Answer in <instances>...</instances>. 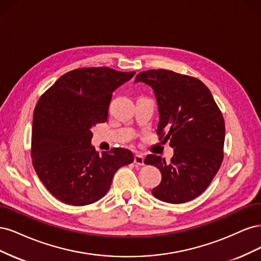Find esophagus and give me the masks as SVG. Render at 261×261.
Instances as JSON below:
<instances>
[{
  "mask_svg": "<svg viewBox=\"0 0 261 261\" xmlns=\"http://www.w3.org/2000/svg\"><path fill=\"white\" fill-rule=\"evenodd\" d=\"M134 163L137 165H144V156L140 154H136L134 156Z\"/></svg>",
  "mask_w": 261,
  "mask_h": 261,
  "instance_id": "esophagus-1",
  "label": "esophagus"
}]
</instances>
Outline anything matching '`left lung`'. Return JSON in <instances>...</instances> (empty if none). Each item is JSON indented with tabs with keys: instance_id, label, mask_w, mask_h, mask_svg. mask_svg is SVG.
Here are the masks:
<instances>
[{
	"instance_id": "1",
	"label": "left lung",
	"mask_w": 261,
	"mask_h": 261,
	"mask_svg": "<svg viewBox=\"0 0 261 261\" xmlns=\"http://www.w3.org/2000/svg\"><path fill=\"white\" fill-rule=\"evenodd\" d=\"M153 89L159 111L156 134L174 148L170 162L148 154L146 164L160 170L155 198L170 203L192 200L203 193L223 161L225 125L222 113L206 85L195 77L168 69H150L135 83Z\"/></svg>"
}]
</instances>
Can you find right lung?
I'll use <instances>...</instances> for the list:
<instances>
[{
    "instance_id": "1",
    "label": "right lung",
    "mask_w": 261,
    "mask_h": 261,
    "mask_svg": "<svg viewBox=\"0 0 261 261\" xmlns=\"http://www.w3.org/2000/svg\"><path fill=\"white\" fill-rule=\"evenodd\" d=\"M135 72L109 67L77 68L61 76L34 111L31 158L37 175L62 202L86 206L110 189L114 173L134 161L127 149L101 155L91 146V128L105 123L113 91Z\"/></svg>"
}]
</instances>
